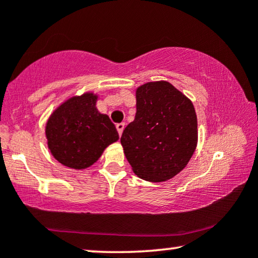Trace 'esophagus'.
Listing matches in <instances>:
<instances>
[{
  "label": "esophagus",
  "instance_id": "obj_1",
  "mask_svg": "<svg viewBox=\"0 0 258 258\" xmlns=\"http://www.w3.org/2000/svg\"><path fill=\"white\" fill-rule=\"evenodd\" d=\"M116 129H117L118 135L121 136L122 133H123V130H124V123H117V124H116Z\"/></svg>",
  "mask_w": 258,
  "mask_h": 258
}]
</instances>
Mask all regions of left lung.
Segmentation results:
<instances>
[{
	"mask_svg": "<svg viewBox=\"0 0 258 258\" xmlns=\"http://www.w3.org/2000/svg\"><path fill=\"white\" fill-rule=\"evenodd\" d=\"M121 144L139 177L149 182L172 178L196 149L197 117L191 101L167 81L139 87L135 119L123 130Z\"/></svg>",
	"mask_w": 258,
	"mask_h": 258,
	"instance_id": "8db88e82",
	"label": "left lung"
}]
</instances>
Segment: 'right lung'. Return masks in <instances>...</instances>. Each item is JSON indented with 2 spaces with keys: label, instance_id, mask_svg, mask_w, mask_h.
<instances>
[{
  "label": "right lung",
  "instance_id": "obj_1",
  "mask_svg": "<svg viewBox=\"0 0 258 258\" xmlns=\"http://www.w3.org/2000/svg\"><path fill=\"white\" fill-rule=\"evenodd\" d=\"M97 95L86 93L62 103L45 125L48 148L66 167L86 169L101 157L118 133L108 115L96 108Z\"/></svg>",
  "mask_w": 258,
  "mask_h": 258
}]
</instances>
